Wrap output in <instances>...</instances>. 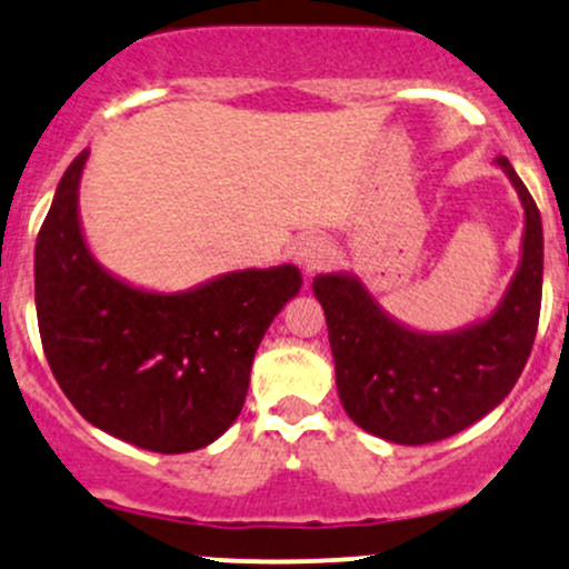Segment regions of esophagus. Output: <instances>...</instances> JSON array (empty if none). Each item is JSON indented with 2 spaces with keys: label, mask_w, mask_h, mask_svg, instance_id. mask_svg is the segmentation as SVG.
Instances as JSON below:
<instances>
[{
  "label": "esophagus",
  "mask_w": 569,
  "mask_h": 569,
  "mask_svg": "<svg viewBox=\"0 0 569 569\" xmlns=\"http://www.w3.org/2000/svg\"><path fill=\"white\" fill-rule=\"evenodd\" d=\"M296 260L303 271H318L331 260V241L323 236H307L296 246Z\"/></svg>",
  "instance_id": "esophagus-1"
}]
</instances>
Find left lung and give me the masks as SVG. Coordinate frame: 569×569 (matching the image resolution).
I'll list each match as a JSON object with an SVG mask.
<instances>
[{
  "instance_id": "1",
  "label": "left lung",
  "mask_w": 569,
  "mask_h": 569,
  "mask_svg": "<svg viewBox=\"0 0 569 569\" xmlns=\"http://www.w3.org/2000/svg\"><path fill=\"white\" fill-rule=\"evenodd\" d=\"M523 204L520 260L501 301L455 331L391 318L356 273L315 277L345 413L383 441H443L488 416L529 361L542 301V219L512 163L496 158Z\"/></svg>"
}]
</instances>
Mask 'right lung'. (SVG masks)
Segmentation results:
<instances>
[{
  "instance_id": "obj_1",
  "label": "right lung",
  "mask_w": 569,
  "mask_h": 569,
  "mask_svg": "<svg viewBox=\"0 0 569 569\" xmlns=\"http://www.w3.org/2000/svg\"><path fill=\"white\" fill-rule=\"evenodd\" d=\"M90 150L62 174L34 243V309L57 383L90 425L161 455L194 452L230 430L251 361L301 290L290 262L243 268L178 292L107 271L81 230Z\"/></svg>"
}]
</instances>
